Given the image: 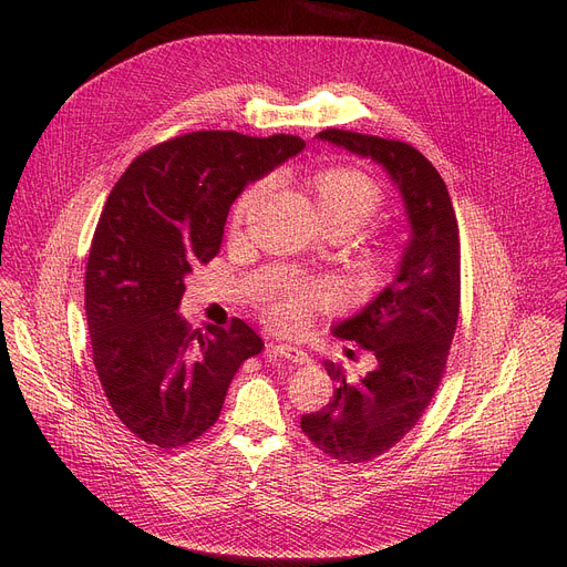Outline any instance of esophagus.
Listing matches in <instances>:
<instances>
[{
    "instance_id": "esophagus-1",
    "label": "esophagus",
    "mask_w": 567,
    "mask_h": 567,
    "mask_svg": "<svg viewBox=\"0 0 567 567\" xmlns=\"http://www.w3.org/2000/svg\"><path fill=\"white\" fill-rule=\"evenodd\" d=\"M268 349H271V353L280 355V359L291 361V363H296V365H308V363H310V355H308L303 349H299V347H289V344H271Z\"/></svg>"
}]
</instances>
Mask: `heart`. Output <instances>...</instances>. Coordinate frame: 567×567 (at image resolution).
<instances>
[{
	"label": "heart",
	"mask_w": 567,
	"mask_h": 567,
	"mask_svg": "<svg viewBox=\"0 0 567 567\" xmlns=\"http://www.w3.org/2000/svg\"><path fill=\"white\" fill-rule=\"evenodd\" d=\"M306 186L312 193L317 212L323 225L331 231H355L368 220L377 216L383 202V193L374 178L351 165H323L306 174ZM266 193V182L250 184L238 195L231 225H244L248 214L259 204ZM400 255V244L395 236H383L370 248L372 268H389ZM333 303V289L323 282L312 285H293L274 296L264 306L266 321L278 331L301 333L306 331L317 312L326 310Z\"/></svg>",
	"instance_id": "obj_1"
}]
</instances>
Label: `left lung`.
<instances>
[{
    "mask_svg": "<svg viewBox=\"0 0 567 567\" xmlns=\"http://www.w3.org/2000/svg\"><path fill=\"white\" fill-rule=\"evenodd\" d=\"M319 137L383 165L411 223L398 278L361 315L333 329L374 351L377 370L351 383L336 363H326L336 393L321 411L301 415L303 434L323 455L363 464L413 430L445 374L460 317V227L449 188L419 148L340 128Z\"/></svg>",
    "mask_w": 567,
    "mask_h": 567,
    "instance_id": "obj_1",
    "label": "left lung"
}]
</instances>
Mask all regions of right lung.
I'll return each mask as SVG.
<instances>
[{
  "label": "right lung",
  "mask_w": 567,
  "mask_h": 567,
  "mask_svg": "<svg viewBox=\"0 0 567 567\" xmlns=\"http://www.w3.org/2000/svg\"><path fill=\"white\" fill-rule=\"evenodd\" d=\"M296 135L195 131L140 154L110 190L84 274V310L103 393L137 439L178 449L218 421L229 383L261 338L190 329L176 308L195 264L220 252L231 202L296 156Z\"/></svg>",
  "instance_id": "right-lung-1"
}]
</instances>
